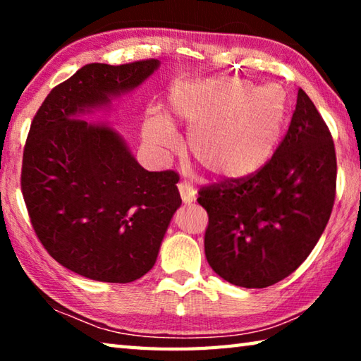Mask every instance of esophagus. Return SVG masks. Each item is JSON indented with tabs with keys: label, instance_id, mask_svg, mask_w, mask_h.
<instances>
[{
	"label": "esophagus",
	"instance_id": "obj_1",
	"mask_svg": "<svg viewBox=\"0 0 361 361\" xmlns=\"http://www.w3.org/2000/svg\"><path fill=\"white\" fill-rule=\"evenodd\" d=\"M178 191H180L183 202H185V204H192L195 200V195H197L195 189L191 185H189V183H185V181L178 183Z\"/></svg>",
	"mask_w": 361,
	"mask_h": 361
}]
</instances>
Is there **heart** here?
<instances>
[{
	"label": "heart",
	"mask_w": 361,
	"mask_h": 361,
	"mask_svg": "<svg viewBox=\"0 0 361 361\" xmlns=\"http://www.w3.org/2000/svg\"><path fill=\"white\" fill-rule=\"evenodd\" d=\"M186 126L188 152L213 178L245 180L264 169L282 142L286 97L276 85L240 78L180 81L167 95V118L148 114L143 138L156 154H173L175 127Z\"/></svg>",
	"instance_id": "obj_1"
}]
</instances>
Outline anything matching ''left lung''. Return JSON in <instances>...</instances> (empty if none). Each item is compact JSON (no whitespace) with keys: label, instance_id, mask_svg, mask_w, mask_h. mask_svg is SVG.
<instances>
[{"label":"left lung","instance_id":"obj_1","mask_svg":"<svg viewBox=\"0 0 361 361\" xmlns=\"http://www.w3.org/2000/svg\"><path fill=\"white\" fill-rule=\"evenodd\" d=\"M336 195V152L302 89L288 132L267 166L245 180L202 188L205 256L219 277L266 288L288 277L319 242Z\"/></svg>","mask_w":361,"mask_h":361}]
</instances>
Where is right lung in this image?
<instances>
[{
  "instance_id": "right-lung-1",
  "label": "right lung",
  "mask_w": 361,
  "mask_h": 361,
  "mask_svg": "<svg viewBox=\"0 0 361 361\" xmlns=\"http://www.w3.org/2000/svg\"><path fill=\"white\" fill-rule=\"evenodd\" d=\"M159 65H85L51 90L30 127L22 194L33 229L54 259L97 282L143 277L181 205L178 175L148 172L113 127L82 119L137 89Z\"/></svg>"
}]
</instances>
